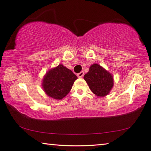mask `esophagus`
Masks as SVG:
<instances>
[{
    "label": "esophagus",
    "instance_id": "esophagus-1",
    "mask_svg": "<svg viewBox=\"0 0 151 151\" xmlns=\"http://www.w3.org/2000/svg\"><path fill=\"white\" fill-rule=\"evenodd\" d=\"M77 76H78V77H79V78L83 77V76H84V72H83V71H81V72L78 73L77 74Z\"/></svg>",
    "mask_w": 151,
    "mask_h": 151
}]
</instances>
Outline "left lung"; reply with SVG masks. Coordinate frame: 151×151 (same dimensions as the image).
Instances as JSON below:
<instances>
[{"mask_svg": "<svg viewBox=\"0 0 151 151\" xmlns=\"http://www.w3.org/2000/svg\"><path fill=\"white\" fill-rule=\"evenodd\" d=\"M93 93L99 96H104L113 86V78L108 71L97 64L91 65L88 72L84 76Z\"/></svg>", "mask_w": 151, "mask_h": 151, "instance_id": "8db88e82", "label": "left lung"}]
</instances>
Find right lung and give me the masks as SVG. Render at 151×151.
Wrapping results in <instances>:
<instances>
[{"mask_svg":"<svg viewBox=\"0 0 151 151\" xmlns=\"http://www.w3.org/2000/svg\"><path fill=\"white\" fill-rule=\"evenodd\" d=\"M76 79L77 76L72 71L59 65L47 73L43 79L42 86L48 96L60 100L69 93Z\"/></svg>","mask_w":151,"mask_h":151,"instance_id":"right-lung-1","label":"right lung"}]
</instances>
